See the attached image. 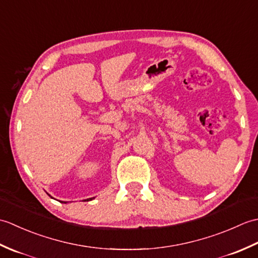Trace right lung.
<instances>
[{
  "label": "right lung",
  "instance_id": "add662e5",
  "mask_svg": "<svg viewBox=\"0 0 258 258\" xmlns=\"http://www.w3.org/2000/svg\"><path fill=\"white\" fill-rule=\"evenodd\" d=\"M91 200H92V199H87V201H91ZM62 203H63V202H62ZM64 203H65V202H64Z\"/></svg>",
  "mask_w": 258,
  "mask_h": 258
}]
</instances>
